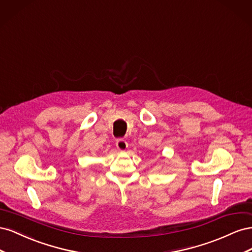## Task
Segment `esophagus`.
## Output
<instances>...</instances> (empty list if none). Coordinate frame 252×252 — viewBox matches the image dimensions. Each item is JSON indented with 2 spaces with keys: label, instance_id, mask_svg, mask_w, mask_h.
Masks as SVG:
<instances>
[{
  "label": "esophagus",
  "instance_id": "1",
  "mask_svg": "<svg viewBox=\"0 0 252 252\" xmlns=\"http://www.w3.org/2000/svg\"><path fill=\"white\" fill-rule=\"evenodd\" d=\"M116 146L118 147V149L120 151H125L127 149V147H128V143L125 140H123V139H119L117 141V143H116Z\"/></svg>",
  "mask_w": 252,
  "mask_h": 252
}]
</instances>
